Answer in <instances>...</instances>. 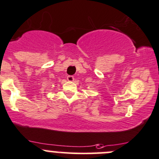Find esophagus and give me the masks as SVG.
<instances>
[{
	"label": "esophagus",
	"mask_w": 159,
	"mask_h": 159,
	"mask_svg": "<svg viewBox=\"0 0 159 159\" xmlns=\"http://www.w3.org/2000/svg\"><path fill=\"white\" fill-rule=\"evenodd\" d=\"M67 81H73L74 80H75V78H74L73 76H70V75H69V76H67Z\"/></svg>",
	"instance_id": "34e87169"
}]
</instances>
